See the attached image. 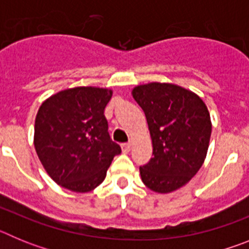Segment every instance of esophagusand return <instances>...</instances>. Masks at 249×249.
Returning a JSON list of instances; mask_svg holds the SVG:
<instances>
[{
  "label": "esophagus",
  "instance_id": "1",
  "mask_svg": "<svg viewBox=\"0 0 249 249\" xmlns=\"http://www.w3.org/2000/svg\"><path fill=\"white\" fill-rule=\"evenodd\" d=\"M121 147H122V151L124 152V153H128V152L131 151V143H123L121 144Z\"/></svg>",
  "mask_w": 249,
  "mask_h": 249
}]
</instances>
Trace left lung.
Here are the masks:
<instances>
[{
	"instance_id": "left-lung-1",
	"label": "left lung",
	"mask_w": 249,
	"mask_h": 249,
	"mask_svg": "<svg viewBox=\"0 0 249 249\" xmlns=\"http://www.w3.org/2000/svg\"><path fill=\"white\" fill-rule=\"evenodd\" d=\"M132 96L146 114L153 157L140 167L142 182L156 193L186 186L206 160L212 122L198 94L175 83L136 86Z\"/></svg>"
}]
</instances>
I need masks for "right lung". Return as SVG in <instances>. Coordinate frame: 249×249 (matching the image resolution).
Listing matches in <instances>:
<instances>
[{"label":"right lung","mask_w":249,"mask_h":249,"mask_svg":"<svg viewBox=\"0 0 249 249\" xmlns=\"http://www.w3.org/2000/svg\"><path fill=\"white\" fill-rule=\"evenodd\" d=\"M112 93L102 87H74L52 94L39 106L35 149L48 176L66 190L93 191L121 153L103 114Z\"/></svg>","instance_id":"1"}]
</instances>
